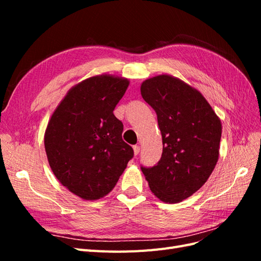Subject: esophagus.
Returning <instances> with one entry per match:
<instances>
[{"instance_id":"obj_1","label":"esophagus","mask_w":261,"mask_h":261,"mask_svg":"<svg viewBox=\"0 0 261 261\" xmlns=\"http://www.w3.org/2000/svg\"><path fill=\"white\" fill-rule=\"evenodd\" d=\"M133 149H134V153H135V155H137L139 153V151H140V147L138 145H135V146L133 147Z\"/></svg>"}]
</instances>
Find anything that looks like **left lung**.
<instances>
[{"label":"left lung","instance_id":"8db88e82","mask_svg":"<svg viewBox=\"0 0 261 261\" xmlns=\"http://www.w3.org/2000/svg\"><path fill=\"white\" fill-rule=\"evenodd\" d=\"M143 99L158 117L163 150L151 168L140 169L160 200L176 203L206 183L219 158L222 126L202 94L169 75L141 84Z\"/></svg>","mask_w":261,"mask_h":261}]
</instances>
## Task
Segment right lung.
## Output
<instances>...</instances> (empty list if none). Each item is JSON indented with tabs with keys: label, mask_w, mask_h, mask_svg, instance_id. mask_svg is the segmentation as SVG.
<instances>
[{
	"label": "right lung",
	"mask_w": 261,
	"mask_h": 261,
	"mask_svg": "<svg viewBox=\"0 0 261 261\" xmlns=\"http://www.w3.org/2000/svg\"><path fill=\"white\" fill-rule=\"evenodd\" d=\"M128 84L110 75L80 83L67 92L46 127L44 147L54 175L83 199L108 195L134 156L122 139L123 123L113 114Z\"/></svg>",
	"instance_id": "right-lung-1"
}]
</instances>
